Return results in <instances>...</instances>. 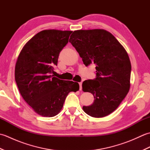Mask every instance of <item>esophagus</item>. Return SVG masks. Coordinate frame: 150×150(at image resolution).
<instances>
[{"instance_id":"obj_1","label":"esophagus","mask_w":150,"mask_h":150,"mask_svg":"<svg viewBox=\"0 0 150 150\" xmlns=\"http://www.w3.org/2000/svg\"><path fill=\"white\" fill-rule=\"evenodd\" d=\"M79 86H80V90H82V82H79Z\"/></svg>"}]
</instances>
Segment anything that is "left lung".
<instances>
[{"instance_id": "left-lung-1", "label": "left lung", "mask_w": 150, "mask_h": 150, "mask_svg": "<svg viewBox=\"0 0 150 150\" xmlns=\"http://www.w3.org/2000/svg\"><path fill=\"white\" fill-rule=\"evenodd\" d=\"M69 42L86 66L94 64L96 77L82 83V90L93 95L94 101L83 106L88 115L100 118L115 110L130 87L132 66L126 51L112 34L104 30H77Z\"/></svg>"}]
</instances>
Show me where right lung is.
Listing matches in <instances>:
<instances>
[{
  "label": "right lung",
  "mask_w": 150,
  "mask_h": 150,
  "mask_svg": "<svg viewBox=\"0 0 150 150\" xmlns=\"http://www.w3.org/2000/svg\"><path fill=\"white\" fill-rule=\"evenodd\" d=\"M71 33L57 30L40 31L24 46L16 62L15 78L18 90L26 103L41 116L57 115L69 92L79 90L78 82L60 80L52 75Z\"/></svg>",
  "instance_id": "add662e5"
}]
</instances>
